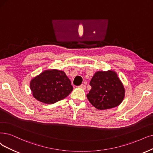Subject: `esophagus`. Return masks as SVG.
Masks as SVG:
<instances>
[{
    "label": "esophagus",
    "mask_w": 153,
    "mask_h": 153,
    "mask_svg": "<svg viewBox=\"0 0 153 153\" xmlns=\"http://www.w3.org/2000/svg\"><path fill=\"white\" fill-rule=\"evenodd\" d=\"M79 88L85 90L86 89V85H85V84H81V86H79Z\"/></svg>",
    "instance_id": "1"
}]
</instances>
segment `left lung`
<instances>
[{
  "mask_svg": "<svg viewBox=\"0 0 153 153\" xmlns=\"http://www.w3.org/2000/svg\"><path fill=\"white\" fill-rule=\"evenodd\" d=\"M87 94L89 102L98 110L115 108L124 99L126 89L118 74L114 70L99 71L94 73Z\"/></svg>",
  "mask_w": 153,
  "mask_h": 153,
  "instance_id": "left-lung-1",
  "label": "left lung"
}]
</instances>
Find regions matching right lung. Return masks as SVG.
<instances>
[{
  "mask_svg": "<svg viewBox=\"0 0 153 153\" xmlns=\"http://www.w3.org/2000/svg\"><path fill=\"white\" fill-rule=\"evenodd\" d=\"M33 97L46 104H53L65 98L73 90L65 73L57 69L43 71L30 81Z\"/></svg>",
  "mask_w": 153,
  "mask_h": 153,
  "instance_id": "right-lung-1",
  "label": "right lung"
}]
</instances>
